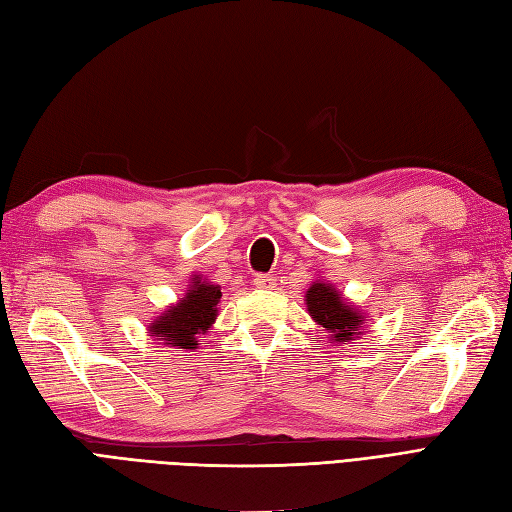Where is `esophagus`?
Masks as SVG:
<instances>
[{"instance_id": "1", "label": "esophagus", "mask_w": 512, "mask_h": 512, "mask_svg": "<svg viewBox=\"0 0 512 512\" xmlns=\"http://www.w3.org/2000/svg\"><path fill=\"white\" fill-rule=\"evenodd\" d=\"M254 284L258 289H273V286H276V278H273L271 273H256Z\"/></svg>"}]
</instances>
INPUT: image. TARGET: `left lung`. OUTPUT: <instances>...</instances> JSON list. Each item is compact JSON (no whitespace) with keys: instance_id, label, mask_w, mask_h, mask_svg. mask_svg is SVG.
Returning <instances> with one entry per match:
<instances>
[{"instance_id":"1","label":"left lung","mask_w":512,"mask_h":512,"mask_svg":"<svg viewBox=\"0 0 512 512\" xmlns=\"http://www.w3.org/2000/svg\"><path fill=\"white\" fill-rule=\"evenodd\" d=\"M306 304L310 317H313L321 328H326L330 339L336 343L354 341L356 334H360L358 330L363 328V313H358L356 308L343 304L339 293L328 284L315 282L310 286L306 291Z\"/></svg>"}]
</instances>
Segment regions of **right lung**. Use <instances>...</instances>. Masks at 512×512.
Listing matches in <instances>:
<instances>
[{
    "label": "right lung",
    "instance_id": "1",
    "mask_svg": "<svg viewBox=\"0 0 512 512\" xmlns=\"http://www.w3.org/2000/svg\"><path fill=\"white\" fill-rule=\"evenodd\" d=\"M219 299L221 291L217 284L195 280L191 291L180 299V304L165 310L162 317L152 323L149 332L152 336H160V341L176 350H195L199 336L206 334L217 319Z\"/></svg>",
    "mask_w": 512,
    "mask_h": 512
}]
</instances>
